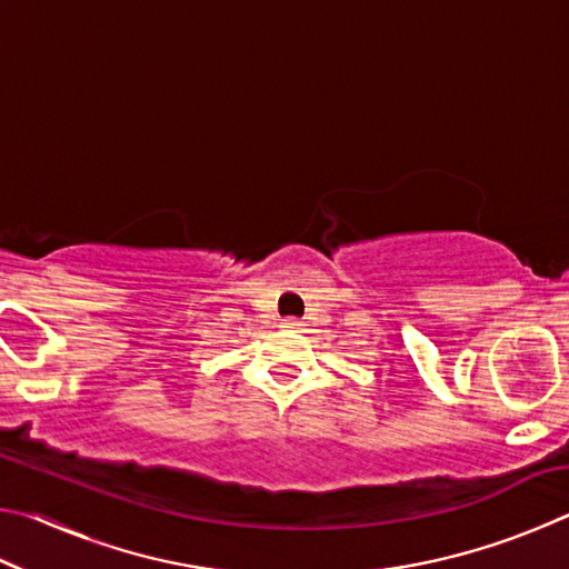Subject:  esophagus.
Masks as SVG:
<instances>
[{"mask_svg":"<svg viewBox=\"0 0 569 569\" xmlns=\"http://www.w3.org/2000/svg\"><path fill=\"white\" fill-rule=\"evenodd\" d=\"M301 326H303V323L298 321V319H286L281 329H286V331H301Z\"/></svg>","mask_w":569,"mask_h":569,"instance_id":"esophagus-1","label":"esophagus"}]
</instances>
